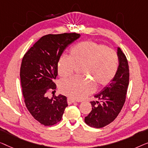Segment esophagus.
I'll return each mask as SVG.
<instances>
[{"label":"esophagus","instance_id":"obj_1","mask_svg":"<svg viewBox=\"0 0 148 148\" xmlns=\"http://www.w3.org/2000/svg\"><path fill=\"white\" fill-rule=\"evenodd\" d=\"M74 102H75L74 100L70 99V98H68V99H67V103H68V104H69V105L74 103Z\"/></svg>","mask_w":148,"mask_h":148}]
</instances>
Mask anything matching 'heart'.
<instances>
[{
	"instance_id": "1",
	"label": "heart",
	"mask_w": 148,
	"mask_h": 148,
	"mask_svg": "<svg viewBox=\"0 0 148 148\" xmlns=\"http://www.w3.org/2000/svg\"><path fill=\"white\" fill-rule=\"evenodd\" d=\"M119 57L114 49L92 41H84L74 45L70 56L63 55L58 62V72L62 78L74 73L76 67L82 66L80 73L90 78L73 77L60 83V90L71 99H84L97 88L109 84L118 70Z\"/></svg>"
}]
</instances>
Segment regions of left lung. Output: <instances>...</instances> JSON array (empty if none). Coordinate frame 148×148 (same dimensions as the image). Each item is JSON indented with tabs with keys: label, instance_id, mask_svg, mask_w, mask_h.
Segmentation results:
<instances>
[{
	"label": "left lung",
	"instance_id": "obj_1",
	"mask_svg": "<svg viewBox=\"0 0 148 148\" xmlns=\"http://www.w3.org/2000/svg\"><path fill=\"white\" fill-rule=\"evenodd\" d=\"M117 55L119 66L115 76L108 86L95 96L100 102H90L92 110L85 116V123L92 127L102 128L113 122L125 102L130 70L126 56L119 47Z\"/></svg>",
	"mask_w": 148,
	"mask_h": 148
}]
</instances>
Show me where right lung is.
<instances>
[{"instance_id": "add662e5", "label": "right lung", "mask_w": 148, "mask_h": 148, "mask_svg": "<svg viewBox=\"0 0 148 148\" xmlns=\"http://www.w3.org/2000/svg\"><path fill=\"white\" fill-rule=\"evenodd\" d=\"M80 37L76 33L44 35L23 58L20 78L25 103L33 118L43 125L60 122L68 106L65 96L49 99L47 93L56 88L53 80L58 76L60 56L68 45Z\"/></svg>"}]
</instances>
